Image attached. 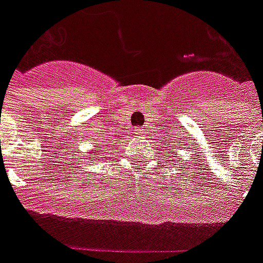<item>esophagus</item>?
Returning a JSON list of instances; mask_svg holds the SVG:
<instances>
[{
	"mask_svg": "<svg viewBox=\"0 0 263 263\" xmlns=\"http://www.w3.org/2000/svg\"><path fill=\"white\" fill-rule=\"evenodd\" d=\"M144 133H145L144 129H141V127H137V129H136V134H137V136H138V137L142 136V134H144Z\"/></svg>",
	"mask_w": 263,
	"mask_h": 263,
	"instance_id": "esophagus-1",
	"label": "esophagus"
}]
</instances>
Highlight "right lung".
<instances>
[{"label":"right lung","instance_id":"1","mask_svg":"<svg viewBox=\"0 0 263 263\" xmlns=\"http://www.w3.org/2000/svg\"><path fill=\"white\" fill-rule=\"evenodd\" d=\"M94 153H95V152H94Z\"/></svg>","mask_w":263,"mask_h":263}]
</instances>
